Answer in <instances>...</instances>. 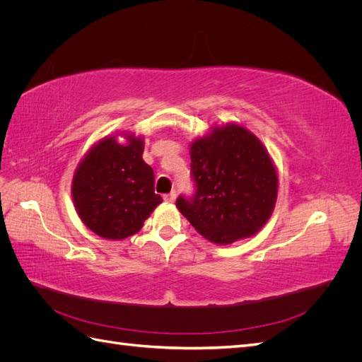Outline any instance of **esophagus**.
I'll return each instance as SVG.
<instances>
[{
	"label": "esophagus",
	"instance_id": "34e87169",
	"mask_svg": "<svg viewBox=\"0 0 362 362\" xmlns=\"http://www.w3.org/2000/svg\"><path fill=\"white\" fill-rule=\"evenodd\" d=\"M163 198H164V201H166V202H173L175 198H177V192H170L168 194H164Z\"/></svg>",
	"mask_w": 362,
	"mask_h": 362
}]
</instances>
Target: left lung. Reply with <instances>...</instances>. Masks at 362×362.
<instances>
[{
  "instance_id": "1",
  "label": "left lung",
  "mask_w": 362,
  "mask_h": 362,
  "mask_svg": "<svg viewBox=\"0 0 362 362\" xmlns=\"http://www.w3.org/2000/svg\"><path fill=\"white\" fill-rule=\"evenodd\" d=\"M190 172L196 192L177 206L196 231L217 245L257 234L273 213L278 175L249 129L226 124L194 140Z\"/></svg>"
}]
</instances>
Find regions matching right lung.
Instances as JSON below:
<instances>
[{"label":"right lung","instance_id":"add662e5","mask_svg":"<svg viewBox=\"0 0 362 362\" xmlns=\"http://www.w3.org/2000/svg\"><path fill=\"white\" fill-rule=\"evenodd\" d=\"M120 145L105 137L87 152L72 180V199L83 223L96 235L124 240L136 234L161 204L154 170L144 161V139Z\"/></svg>","mask_w":362,"mask_h":362}]
</instances>
